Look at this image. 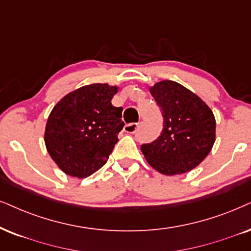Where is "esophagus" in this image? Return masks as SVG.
Returning a JSON list of instances; mask_svg holds the SVG:
<instances>
[{"label":"esophagus","mask_w":251,"mask_h":251,"mask_svg":"<svg viewBox=\"0 0 251 251\" xmlns=\"http://www.w3.org/2000/svg\"><path fill=\"white\" fill-rule=\"evenodd\" d=\"M138 126H139L138 123L127 124V125H125V127H124V131L126 133H134L136 131V128H138Z\"/></svg>","instance_id":"34e87169"}]
</instances>
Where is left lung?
Listing matches in <instances>:
<instances>
[{
	"label": "left lung",
	"instance_id": "1",
	"mask_svg": "<svg viewBox=\"0 0 251 251\" xmlns=\"http://www.w3.org/2000/svg\"><path fill=\"white\" fill-rule=\"evenodd\" d=\"M162 110L163 128L156 140L141 146L147 162L167 176L180 175L199 166L215 141V118L201 98L175 81L149 88Z\"/></svg>",
	"mask_w": 251,
	"mask_h": 251
}]
</instances>
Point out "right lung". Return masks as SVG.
Returning a JSON list of instances; mask_svg holds the SVG:
<instances>
[{"label": "right lung", "mask_w": 251, "mask_h": 251, "mask_svg": "<svg viewBox=\"0 0 251 251\" xmlns=\"http://www.w3.org/2000/svg\"><path fill=\"white\" fill-rule=\"evenodd\" d=\"M117 93V85L88 84L66 95L50 111L44 140L65 174L85 178L106 163L124 127L123 107L111 103Z\"/></svg>", "instance_id": "right-lung-1"}]
</instances>
